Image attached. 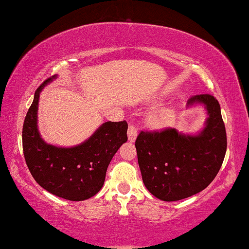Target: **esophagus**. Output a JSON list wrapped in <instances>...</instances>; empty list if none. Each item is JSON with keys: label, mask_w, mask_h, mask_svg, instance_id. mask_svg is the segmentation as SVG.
I'll return each mask as SVG.
<instances>
[{"label": "esophagus", "mask_w": 249, "mask_h": 249, "mask_svg": "<svg viewBox=\"0 0 249 249\" xmlns=\"http://www.w3.org/2000/svg\"><path fill=\"white\" fill-rule=\"evenodd\" d=\"M137 134H138V130L134 124H130L128 128V140L130 142H134L137 139Z\"/></svg>", "instance_id": "34e87169"}]
</instances>
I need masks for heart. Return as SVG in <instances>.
<instances>
[{"label": "heart", "mask_w": 249, "mask_h": 249, "mask_svg": "<svg viewBox=\"0 0 249 249\" xmlns=\"http://www.w3.org/2000/svg\"><path fill=\"white\" fill-rule=\"evenodd\" d=\"M173 117L174 115L172 110L166 108L159 109L149 117V124L153 128H163L169 125L172 122Z\"/></svg>", "instance_id": "heart-1"}]
</instances>
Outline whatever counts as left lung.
<instances>
[{"label":"left lung","instance_id":"8db88e82","mask_svg":"<svg viewBox=\"0 0 249 249\" xmlns=\"http://www.w3.org/2000/svg\"><path fill=\"white\" fill-rule=\"evenodd\" d=\"M205 108V127L196 134L177 129L141 131L136 140L142 180L150 193L165 202L180 201L201 192L216 177L226 153L227 140L216 98L196 95L187 107Z\"/></svg>","mask_w":249,"mask_h":249}]
</instances>
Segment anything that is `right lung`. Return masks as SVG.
<instances>
[{"label":"right lung","instance_id":"right-lung-1","mask_svg":"<svg viewBox=\"0 0 249 249\" xmlns=\"http://www.w3.org/2000/svg\"><path fill=\"white\" fill-rule=\"evenodd\" d=\"M52 76L36 89L23 124V152L34 180L52 194L69 201H84L96 195L118 149L127 142L128 124L105 122L80 144L63 148L47 143L37 127L39 95Z\"/></svg>","mask_w":249,"mask_h":249}]
</instances>
